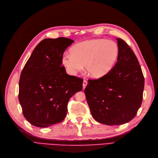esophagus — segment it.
<instances>
[{
    "instance_id": "34e87169",
    "label": "esophagus",
    "mask_w": 158,
    "mask_h": 158,
    "mask_svg": "<svg viewBox=\"0 0 158 158\" xmlns=\"http://www.w3.org/2000/svg\"><path fill=\"white\" fill-rule=\"evenodd\" d=\"M87 85V81L86 80H84V81H83V89H85Z\"/></svg>"
}]
</instances>
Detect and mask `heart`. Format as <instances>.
Wrapping results in <instances>:
<instances>
[{"mask_svg":"<svg viewBox=\"0 0 158 158\" xmlns=\"http://www.w3.org/2000/svg\"><path fill=\"white\" fill-rule=\"evenodd\" d=\"M70 52L71 55L65 54L62 57V64L69 74H76L85 65L90 76L100 78L113 68L119 49L114 41L93 39L74 45Z\"/></svg>","mask_w":158,"mask_h":158,"instance_id":"heart-1","label":"heart"}]
</instances>
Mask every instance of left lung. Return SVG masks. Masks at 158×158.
Listing matches in <instances>:
<instances>
[{
    "label": "left lung",
    "instance_id": "left-lung-1",
    "mask_svg": "<svg viewBox=\"0 0 158 158\" xmlns=\"http://www.w3.org/2000/svg\"><path fill=\"white\" fill-rule=\"evenodd\" d=\"M117 62L106 76L89 80L85 94L91 114L108 125L130 122L141 107L145 85L138 59L124 40L116 39Z\"/></svg>",
    "mask_w": 158,
    "mask_h": 158
}]
</instances>
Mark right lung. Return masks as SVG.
I'll return each instance as SVG.
<instances>
[{"instance_id":"obj_1","label":"right lung","mask_w":158,"mask_h":158,"mask_svg":"<svg viewBox=\"0 0 158 158\" xmlns=\"http://www.w3.org/2000/svg\"><path fill=\"white\" fill-rule=\"evenodd\" d=\"M73 42L64 37L42 40L21 73L19 100L24 116L34 126L62 122L69 99L81 91L83 79L67 74L62 66L64 52Z\"/></svg>"}]
</instances>
